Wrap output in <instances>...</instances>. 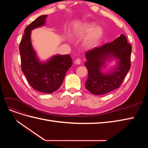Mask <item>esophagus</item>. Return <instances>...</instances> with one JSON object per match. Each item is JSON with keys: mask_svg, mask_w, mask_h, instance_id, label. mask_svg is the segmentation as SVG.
Listing matches in <instances>:
<instances>
[{"mask_svg": "<svg viewBox=\"0 0 148 148\" xmlns=\"http://www.w3.org/2000/svg\"><path fill=\"white\" fill-rule=\"evenodd\" d=\"M75 63V64H77V65H79L80 64H81V60H80L79 59H76Z\"/></svg>", "mask_w": 148, "mask_h": 148, "instance_id": "esophagus-1", "label": "esophagus"}]
</instances>
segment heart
<instances>
[{
    "instance_id": "b5f03b06",
    "label": "heart",
    "mask_w": 148,
    "mask_h": 148,
    "mask_svg": "<svg viewBox=\"0 0 148 148\" xmlns=\"http://www.w3.org/2000/svg\"><path fill=\"white\" fill-rule=\"evenodd\" d=\"M103 29L99 26H95V24L87 23L76 30L75 33L79 36L86 35L83 46L86 49H92L96 46L103 35Z\"/></svg>"
}]
</instances>
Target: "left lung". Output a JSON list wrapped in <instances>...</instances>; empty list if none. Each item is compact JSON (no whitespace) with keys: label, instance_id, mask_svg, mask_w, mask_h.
I'll use <instances>...</instances> for the list:
<instances>
[{"label":"left lung","instance_id":"obj_1","mask_svg":"<svg viewBox=\"0 0 148 148\" xmlns=\"http://www.w3.org/2000/svg\"><path fill=\"white\" fill-rule=\"evenodd\" d=\"M132 46L127 42L124 34L114 41L87 51L84 63L88 71V77L85 86L91 93L96 95H104L119 88L131 65ZM115 58L117 66L109 73H104L102 68L107 60Z\"/></svg>","mask_w":148,"mask_h":148}]
</instances>
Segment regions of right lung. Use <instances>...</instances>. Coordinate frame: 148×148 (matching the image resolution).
<instances>
[{
    "instance_id": "1",
    "label": "right lung",
    "mask_w": 148,
    "mask_h": 148,
    "mask_svg": "<svg viewBox=\"0 0 148 148\" xmlns=\"http://www.w3.org/2000/svg\"><path fill=\"white\" fill-rule=\"evenodd\" d=\"M47 16H39L25 28L19 50L21 70L31 86L35 90L49 94L60 88L67 70L72 65V59L69 54L56 55L46 62L38 59L31 44V31L44 25Z\"/></svg>"
}]
</instances>
